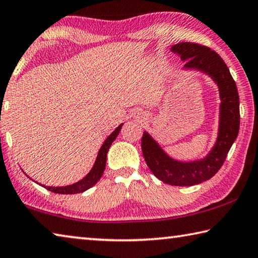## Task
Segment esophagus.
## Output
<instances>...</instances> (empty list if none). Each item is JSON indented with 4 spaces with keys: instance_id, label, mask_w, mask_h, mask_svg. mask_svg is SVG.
Instances as JSON below:
<instances>
[{
    "instance_id": "esophagus-1",
    "label": "esophagus",
    "mask_w": 258,
    "mask_h": 258,
    "mask_svg": "<svg viewBox=\"0 0 258 258\" xmlns=\"http://www.w3.org/2000/svg\"><path fill=\"white\" fill-rule=\"evenodd\" d=\"M137 117H138V119H143V120H145V114H143V113H138V114H137Z\"/></svg>"
}]
</instances>
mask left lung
<instances>
[{
	"label": "left lung",
	"instance_id": "left-lung-1",
	"mask_svg": "<svg viewBox=\"0 0 258 258\" xmlns=\"http://www.w3.org/2000/svg\"><path fill=\"white\" fill-rule=\"evenodd\" d=\"M184 62L182 70L205 74L219 88L220 111L218 137L214 146L203 159L183 162L166 154L154 138L144 132L142 151L145 161L157 179L171 186H194L206 181L221 169L240 124L239 95L227 64L218 53L196 43H179L170 48Z\"/></svg>",
	"mask_w": 258,
	"mask_h": 258
}]
</instances>
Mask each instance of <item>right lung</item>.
<instances>
[{
  "label": "right lung",
  "instance_id": "right-lung-1",
  "mask_svg": "<svg viewBox=\"0 0 258 258\" xmlns=\"http://www.w3.org/2000/svg\"><path fill=\"white\" fill-rule=\"evenodd\" d=\"M122 125H123V123H121L119 126H117L114 132H113L110 136H108L105 141H104L103 145L101 146V148H99L98 154H97L96 160H95L93 168L90 169L89 172L86 174L83 179L79 180L78 182L69 184V186H63V187H48V186H45V184H42V187L46 188L49 191L55 192V194H62V195H71V194L84 192L85 190H87V189L92 188L94 184L96 183L99 179H101L104 170H105L106 155H107L108 148L111 147L112 143L115 141V138L117 137V135H119ZM29 179H31V178H29Z\"/></svg>",
  "mask_w": 258,
  "mask_h": 258
}]
</instances>
